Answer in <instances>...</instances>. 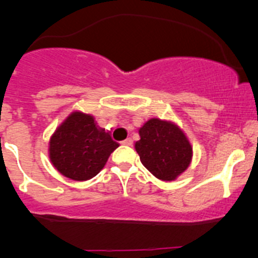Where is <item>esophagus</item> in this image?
<instances>
[{
  "label": "esophagus",
  "instance_id": "obj_1",
  "mask_svg": "<svg viewBox=\"0 0 258 258\" xmlns=\"http://www.w3.org/2000/svg\"><path fill=\"white\" fill-rule=\"evenodd\" d=\"M121 144L124 145V146H132V140L131 139H126L124 141H122Z\"/></svg>",
  "mask_w": 258,
  "mask_h": 258
}]
</instances>
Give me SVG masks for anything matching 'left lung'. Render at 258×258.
Wrapping results in <instances>:
<instances>
[{"mask_svg":"<svg viewBox=\"0 0 258 258\" xmlns=\"http://www.w3.org/2000/svg\"><path fill=\"white\" fill-rule=\"evenodd\" d=\"M135 144L142 165L155 177L175 181L192 160V146L181 128L170 121L151 118L140 128Z\"/></svg>","mask_w":258,"mask_h":258,"instance_id":"left-lung-1","label":"left lung"}]
</instances>
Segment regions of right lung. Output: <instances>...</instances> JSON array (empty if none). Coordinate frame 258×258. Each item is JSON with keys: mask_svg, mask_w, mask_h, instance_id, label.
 <instances>
[{"mask_svg": "<svg viewBox=\"0 0 258 258\" xmlns=\"http://www.w3.org/2000/svg\"><path fill=\"white\" fill-rule=\"evenodd\" d=\"M118 146L110 132L96 124L93 116L76 111L52 135L48 155L61 175L75 181H86L105 167Z\"/></svg>", "mask_w": 258, "mask_h": 258, "instance_id": "add662e5", "label": "right lung"}]
</instances>
